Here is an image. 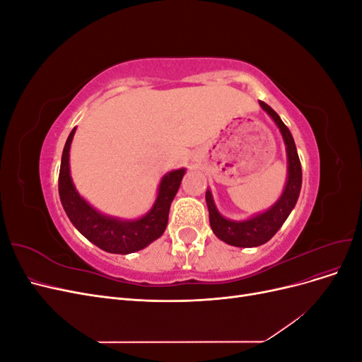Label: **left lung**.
Returning a JSON list of instances; mask_svg holds the SVG:
<instances>
[{"label": "left lung", "instance_id": "1", "mask_svg": "<svg viewBox=\"0 0 362 362\" xmlns=\"http://www.w3.org/2000/svg\"><path fill=\"white\" fill-rule=\"evenodd\" d=\"M259 105L279 128L287 151V182L279 199L269 210L252 216L246 221H231L218 213L210 190L205 193V201L210 213V225L213 233L222 242L237 247H255L267 243L278 233V229L287 221L298 202L302 187V166L290 129L282 122L278 113L270 105L259 101Z\"/></svg>", "mask_w": 362, "mask_h": 362}]
</instances>
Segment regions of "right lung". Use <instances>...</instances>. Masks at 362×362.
<instances>
[{"label":"right lung","mask_w":362,"mask_h":362,"mask_svg":"<svg viewBox=\"0 0 362 362\" xmlns=\"http://www.w3.org/2000/svg\"><path fill=\"white\" fill-rule=\"evenodd\" d=\"M75 129L76 128L71 131L64 144L59 175L60 201L69 221L89 242L110 254L127 255L146 247L161 237L168 226L170 204L180 189L185 169L170 170L164 175L158 185L157 199L145 216L133 218V221H127V218L124 221V218L103 214L76 192L71 178L69 149Z\"/></svg>","instance_id":"obj_1"}]
</instances>
